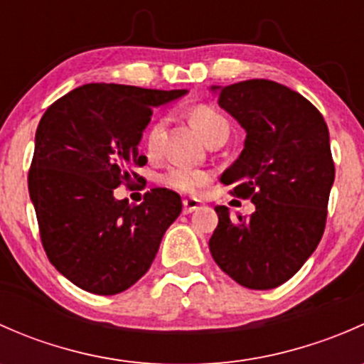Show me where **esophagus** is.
Masks as SVG:
<instances>
[{
	"label": "esophagus",
	"instance_id": "obj_1",
	"mask_svg": "<svg viewBox=\"0 0 364 364\" xmlns=\"http://www.w3.org/2000/svg\"><path fill=\"white\" fill-rule=\"evenodd\" d=\"M200 208V200L197 199H185L183 200V213L185 215H188V213L196 211V209Z\"/></svg>",
	"mask_w": 364,
	"mask_h": 364
}]
</instances>
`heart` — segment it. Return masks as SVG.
<instances>
[{
	"label": "heart",
	"mask_w": 364,
	"mask_h": 364,
	"mask_svg": "<svg viewBox=\"0 0 364 364\" xmlns=\"http://www.w3.org/2000/svg\"><path fill=\"white\" fill-rule=\"evenodd\" d=\"M192 121L208 142L209 139L215 137L218 132L229 130V123L215 107L211 105H197L192 109ZM165 130V117H159L149 124L146 132V146L149 153H159L161 146V137ZM160 183L167 188L178 190L183 193H197L209 183V174L200 168L186 167V165H172L167 171L161 172Z\"/></svg>",
	"instance_id": "obj_1"
}]
</instances>
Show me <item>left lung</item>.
<instances>
[{
    "label": "left lung",
    "instance_id": "1",
    "mask_svg": "<svg viewBox=\"0 0 364 364\" xmlns=\"http://www.w3.org/2000/svg\"><path fill=\"white\" fill-rule=\"evenodd\" d=\"M213 90L247 130L240 159L220 179L255 211L230 218L229 208L216 205L209 252L234 282L267 291L294 277L324 234L335 181L328 124L314 104L274 80Z\"/></svg>",
    "mask_w": 364,
    "mask_h": 364
}]
</instances>
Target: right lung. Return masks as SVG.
Listing matches in <instances>:
<instances>
[{
  "label": "right lung",
  "mask_w": 364,
  "mask_h": 364,
  "mask_svg": "<svg viewBox=\"0 0 364 364\" xmlns=\"http://www.w3.org/2000/svg\"><path fill=\"white\" fill-rule=\"evenodd\" d=\"M186 90L84 84L58 98L40 119L28 188L50 264L82 291H127L151 266L181 197L151 188L141 204L114 199L139 178L142 130L153 107Z\"/></svg>",
  "instance_id": "obj_1"
}]
</instances>
